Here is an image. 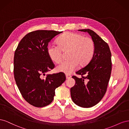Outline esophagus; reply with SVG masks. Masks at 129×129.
I'll return each instance as SVG.
<instances>
[{"mask_svg": "<svg viewBox=\"0 0 129 129\" xmlns=\"http://www.w3.org/2000/svg\"><path fill=\"white\" fill-rule=\"evenodd\" d=\"M66 79H69L71 77V75H68V74H66Z\"/></svg>", "mask_w": 129, "mask_h": 129, "instance_id": "34e87169", "label": "esophagus"}]
</instances>
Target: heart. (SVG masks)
Masks as SVG:
<instances>
[{
	"mask_svg": "<svg viewBox=\"0 0 129 129\" xmlns=\"http://www.w3.org/2000/svg\"><path fill=\"white\" fill-rule=\"evenodd\" d=\"M58 46L49 45L47 48L48 55L52 61L60 63L62 60V53L68 52V61L62 62L56 67L58 72L70 74L80 67L86 65L90 61L95 51V44L92 39L83 35L67 32L57 40Z\"/></svg>",
	"mask_w": 129,
	"mask_h": 129,
	"instance_id": "1",
	"label": "heart"
}]
</instances>
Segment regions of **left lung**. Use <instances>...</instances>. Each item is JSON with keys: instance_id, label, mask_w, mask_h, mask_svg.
<instances>
[{"instance_id": "8db88e82", "label": "left lung", "mask_w": 129, "mask_h": 129, "mask_svg": "<svg viewBox=\"0 0 129 129\" xmlns=\"http://www.w3.org/2000/svg\"><path fill=\"white\" fill-rule=\"evenodd\" d=\"M79 30L88 32L91 37L95 51L89 63L76 73L82 77H72L76 83L71 88V95L78 106L90 108L98 103L106 92L111 75V54L108 44L94 31L90 29Z\"/></svg>"}]
</instances>
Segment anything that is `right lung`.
<instances>
[{"label": "right lung", "mask_w": 129, "mask_h": 129, "mask_svg": "<svg viewBox=\"0 0 129 129\" xmlns=\"http://www.w3.org/2000/svg\"><path fill=\"white\" fill-rule=\"evenodd\" d=\"M62 32L38 30L26 34L19 43L14 56L15 82L24 99L36 107L52 102L55 90L63 83V73L45 75L54 68L48 55V43Z\"/></svg>", "instance_id": "right-lung-1"}]
</instances>
